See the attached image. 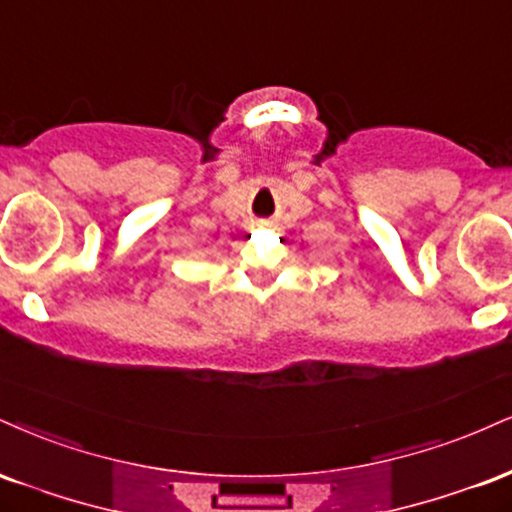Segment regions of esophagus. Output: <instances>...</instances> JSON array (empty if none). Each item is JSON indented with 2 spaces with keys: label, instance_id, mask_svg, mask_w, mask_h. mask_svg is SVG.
<instances>
[{
  "label": "esophagus",
  "instance_id": "esophagus-1",
  "mask_svg": "<svg viewBox=\"0 0 512 512\" xmlns=\"http://www.w3.org/2000/svg\"><path fill=\"white\" fill-rule=\"evenodd\" d=\"M264 226H267V224H264Z\"/></svg>",
  "mask_w": 512,
  "mask_h": 512
}]
</instances>
